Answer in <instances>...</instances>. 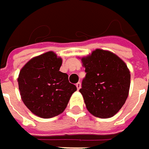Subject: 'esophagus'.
Returning a JSON list of instances; mask_svg holds the SVG:
<instances>
[{
  "label": "esophagus",
  "mask_w": 149,
  "mask_h": 149,
  "mask_svg": "<svg viewBox=\"0 0 149 149\" xmlns=\"http://www.w3.org/2000/svg\"><path fill=\"white\" fill-rule=\"evenodd\" d=\"M76 86H77V89L79 90L80 87H81V83L80 82H79V83H76Z\"/></svg>",
  "instance_id": "1"
}]
</instances>
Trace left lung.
Masks as SVG:
<instances>
[{"instance_id":"8db88e82","label":"left lung","mask_w":149,"mask_h":149,"mask_svg":"<svg viewBox=\"0 0 149 149\" xmlns=\"http://www.w3.org/2000/svg\"><path fill=\"white\" fill-rule=\"evenodd\" d=\"M86 76L79 90L90 113L110 118L120 110L130 87V72L123 60L110 51L97 49L82 58Z\"/></svg>"}]
</instances>
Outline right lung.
<instances>
[{
    "instance_id": "1",
    "label": "right lung",
    "mask_w": 149,
    "mask_h": 149,
    "mask_svg": "<svg viewBox=\"0 0 149 149\" xmlns=\"http://www.w3.org/2000/svg\"><path fill=\"white\" fill-rule=\"evenodd\" d=\"M62 58L52 51L33 58L21 70L18 86L22 101L31 112L48 119L66 109L77 87L59 71Z\"/></svg>"
}]
</instances>
